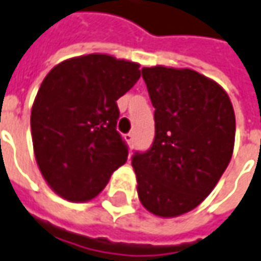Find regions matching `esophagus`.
Segmentation results:
<instances>
[{"label": "esophagus", "mask_w": 261, "mask_h": 261, "mask_svg": "<svg viewBox=\"0 0 261 261\" xmlns=\"http://www.w3.org/2000/svg\"><path fill=\"white\" fill-rule=\"evenodd\" d=\"M123 139L126 141L129 146H134V139H135L134 132H129V134L123 135Z\"/></svg>", "instance_id": "1"}]
</instances>
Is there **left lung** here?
I'll use <instances>...</instances> for the list:
<instances>
[{"label": "left lung", "mask_w": 261, "mask_h": 261, "mask_svg": "<svg viewBox=\"0 0 261 261\" xmlns=\"http://www.w3.org/2000/svg\"><path fill=\"white\" fill-rule=\"evenodd\" d=\"M155 108V138L132 167L142 205L158 217L191 211L214 190L234 149L236 116L228 94L191 69L143 67Z\"/></svg>", "instance_id": "obj_1"}]
</instances>
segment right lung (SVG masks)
Returning a JSON list of instances; mask_svg holds the SVG:
<instances>
[{"instance_id": "1", "label": "right lung", "mask_w": 261, "mask_h": 261, "mask_svg": "<svg viewBox=\"0 0 261 261\" xmlns=\"http://www.w3.org/2000/svg\"><path fill=\"white\" fill-rule=\"evenodd\" d=\"M139 77L138 63L109 54L61 61L44 77L31 109L33 146L44 179L64 200L90 201L126 162L116 100Z\"/></svg>"}]
</instances>
